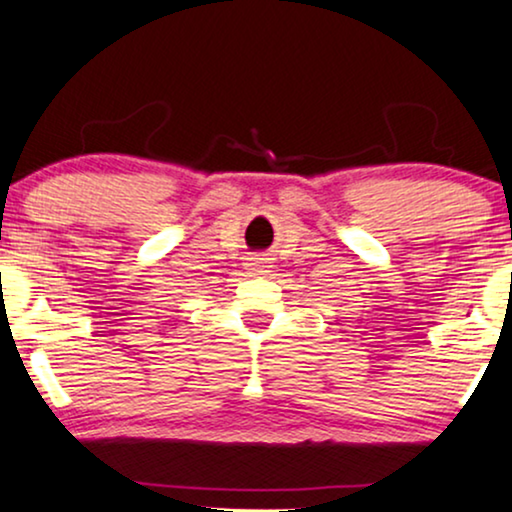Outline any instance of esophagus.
<instances>
[{
    "instance_id": "esophagus-1",
    "label": "esophagus",
    "mask_w": 512,
    "mask_h": 512,
    "mask_svg": "<svg viewBox=\"0 0 512 512\" xmlns=\"http://www.w3.org/2000/svg\"><path fill=\"white\" fill-rule=\"evenodd\" d=\"M248 267H250L252 271H267V257H260V255L250 257Z\"/></svg>"
}]
</instances>
